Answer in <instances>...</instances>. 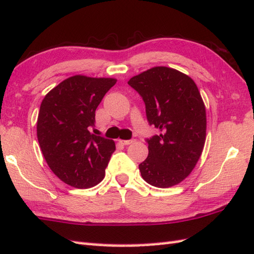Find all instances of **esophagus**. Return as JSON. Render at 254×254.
<instances>
[{
    "label": "esophagus",
    "instance_id": "obj_1",
    "mask_svg": "<svg viewBox=\"0 0 254 254\" xmlns=\"http://www.w3.org/2000/svg\"><path fill=\"white\" fill-rule=\"evenodd\" d=\"M133 142H135L134 139H131V140H120V143L123 145H128V144H132Z\"/></svg>",
    "mask_w": 254,
    "mask_h": 254
}]
</instances>
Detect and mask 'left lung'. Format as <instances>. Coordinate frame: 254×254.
Listing matches in <instances>:
<instances>
[{
	"mask_svg": "<svg viewBox=\"0 0 254 254\" xmlns=\"http://www.w3.org/2000/svg\"><path fill=\"white\" fill-rule=\"evenodd\" d=\"M145 104L146 120L160 133L150 139L139 165L143 180L156 188L183 181L194 169L205 142L206 115L194 81L165 66L152 67L127 82Z\"/></svg>",
	"mask_w": 254,
	"mask_h": 254,
	"instance_id": "1",
	"label": "left lung"
}]
</instances>
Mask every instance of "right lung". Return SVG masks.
<instances>
[{
    "instance_id": "obj_1",
    "label": "right lung",
    "mask_w": 254,
    "mask_h": 254,
    "mask_svg": "<svg viewBox=\"0 0 254 254\" xmlns=\"http://www.w3.org/2000/svg\"><path fill=\"white\" fill-rule=\"evenodd\" d=\"M115 83V79L71 76L41 103L36 124L41 151L53 173L68 186L87 189L104 179L115 144L91 131L96 108Z\"/></svg>"
}]
</instances>
